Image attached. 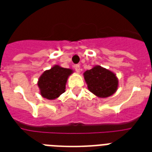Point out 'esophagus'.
<instances>
[{"label": "esophagus", "mask_w": 152, "mask_h": 152, "mask_svg": "<svg viewBox=\"0 0 152 152\" xmlns=\"http://www.w3.org/2000/svg\"><path fill=\"white\" fill-rule=\"evenodd\" d=\"M74 69L76 70L77 72H80V64H75L74 65Z\"/></svg>", "instance_id": "obj_1"}]
</instances>
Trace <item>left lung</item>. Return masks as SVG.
Returning a JSON list of instances; mask_svg holds the SVG:
<instances>
[{
	"label": "left lung",
	"mask_w": 152,
	"mask_h": 152,
	"mask_svg": "<svg viewBox=\"0 0 152 152\" xmlns=\"http://www.w3.org/2000/svg\"><path fill=\"white\" fill-rule=\"evenodd\" d=\"M83 76L88 90L97 97H110L118 90V79L115 73L100 65L87 70Z\"/></svg>",
	"instance_id": "obj_1"
}]
</instances>
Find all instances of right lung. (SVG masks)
<instances>
[{
	"label": "right lung",
	"mask_w": 152,
	"mask_h": 152,
	"mask_svg": "<svg viewBox=\"0 0 152 152\" xmlns=\"http://www.w3.org/2000/svg\"><path fill=\"white\" fill-rule=\"evenodd\" d=\"M73 72L70 69L54 65L42 74L38 81L40 94L43 98L53 100L65 91V85L69 76Z\"/></svg>",
	"instance_id": "obj_1"
}]
</instances>
